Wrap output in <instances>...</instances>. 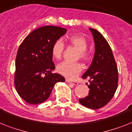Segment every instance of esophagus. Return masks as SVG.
Segmentation results:
<instances>
[{"label":"esophagus","instance_id":"esophagus-1","mask_svg":"<svg viewBox=\"0 0 132 132\" xmlns=\"http://www.w3.org/2000/svg\"><path fill=\"white\" fill-rule=\"evenodd\" d=\"M66 81H67V83H70L71 84L74 85V86H78V83L77 81H71L70 80H69V79H66Z\"/></svg>","mask_w":132,"mask_h":132}]
</instances>
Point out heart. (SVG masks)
Segmentation results:
<instances>
[{
  "instance_id": "obj_1",
  "label": "heart",
  "mask_w": 132,
  "mask_h": 132,
  "mask_svg": "<svg viewBox=\"0 0 132 132\" xmlns=\"http://www.w3.org/2000/svg\"><path fill=\"white\" fill-rule=\"evenodd\" d=\"M66 40L69 44L76 47L78 50V58L84 61L88 60L89 54L86 51L88 47V42L84 36L80 34H72L67 36ZM64 48L63 42L61 40H56L51 48V53L53 57L56 59H60L63 55ZM56 70L59 73L67 79H72L81 73L82 66L79 63L63 61L57 65Z\"/></svg>"
}]
</instances>
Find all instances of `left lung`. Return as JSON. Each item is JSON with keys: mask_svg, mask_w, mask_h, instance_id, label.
<instances>
[{"mask_svg": "<svg viewBox=\"0 0 132 132\" xmlns=\"http://www.w3.org/2000/svg\"><path fill=\"white\" fill-rule=\"evenodd\" d=\"M89 29L93 36L95 52L92 63L81 76L83 79H89L88 96L80 98L79 102L83 106L94 110L105 106L113 97L118 85V70L106 39L96 29Z\"/></svg>", "mask_w": 132, "mask_h": 132, "instance_id": "left-lung-1", "label": "left lung"}]
</instances>
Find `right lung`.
<instances>
[{"label": "right lung", "instance_id": "right-lung-1", "mask_svg": "<svg viewBox=\"0 0 132 132\" xmlns=\"http://www.w3.org/2000/svg\"><path fill=\"white\" fill-rule=\"evenodd\" d=\"M67 29L46 26L32 31L19 46L15 62V86L21 98L29 104H40L51 95L57 82L64 77L53 73L55 66L51 48Z\"/></svg>", "mask_w": 132, "mask_h": 132}]
</instances>
